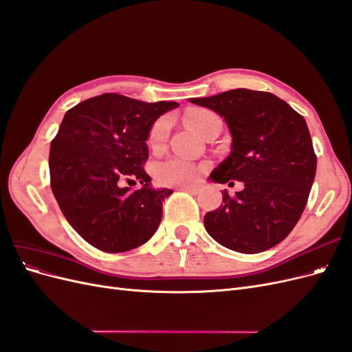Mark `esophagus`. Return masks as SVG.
<instances>
[{
    "mask_svg": "<svg viewBox=\"0 0 352 352\" xmlns=\"http://www.w3.org/2000/svg\"><path fill=\"white\" fill-rule=\"evenodd\" d=\"M180 190H185V192L189 194H198V188L195 186H180Z\"/></svg>",
    "mask_w": 352,
    "mask_h": 352,
    "instance_id": "34e87169",
    "label": "esophagus"
}]
</instances>
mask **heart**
Segmentation results:
<instances>
[{"mask_svg":"<svg viewBox=\"0 0 352 352\" xmlns=\"http://www.w3.org/2000/svg\"><path fill=\"white\" fill-rule=\"evenodd\" d=\"M216 119H219V117L214 113H211L208 110H202V109L189 110L185 114V122L201 136L204 135L207 126ZM168 127H170V120L167 117L160 119L153 126V129L150 132V140H148L150 145L157 146L160 144H163L167 136ZM204 168H206L204 164H197L194 162H189V160L179 158V157H170L164 160V162H160L155 166L154 173L157 180L162 185L180 186V185L194 184L198 179V176L204 172Z\"/></svg>","mask_w":352,"mask_h":352,"instance_id":"1","label":"heart"}]
</instances>
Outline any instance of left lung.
I'll return each mask as SVG.
<instances>
[{
  "instance_id": "8db88e82",
  "label": "left lung",
  "mask_w": 352,
  "mask_h": 352,
  "mask_svg": "<svg viewBox=\"0 0 352 352\" xmlns=\"http://www.w3.org/2000/svg\"><path fill=\"white\" fill-rule=\"evenodd\" d=\"M189 102L216 111L232 135L230 154L212 170L217 184H243L204 217L208 235L242 254L270 250L289 235L305 208L317 157L305 119L263 91L232 89Z\"/></svg>"
}]
</instances>
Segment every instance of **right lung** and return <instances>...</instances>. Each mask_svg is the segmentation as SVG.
Wrapping results in <instances>:
<instances>
[{
  "label": "right lung",
  "mask_w": 352,
  "mask_h": 352,
  "mask_svg": "<svg viewBox=\"0 0 352 352\" xmlns=\"http://www.w3.org/2000/svg\"><path fill=\"white\" fill-rule=\"evenodd\" d=\"M175 101L144 102L102 94L74 105L51 142V189L69 225L92 247L124 252L150 239L172 189H154L142 168L146 140ZM138 179L132 191L121 184Z\"/></svg>",
  "instance_id": "right-lung-1"
}]
</instances>
